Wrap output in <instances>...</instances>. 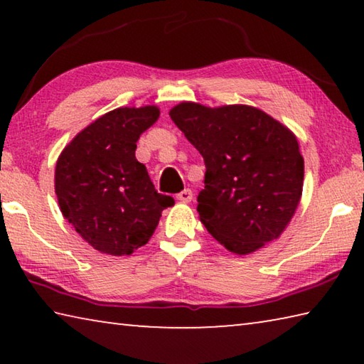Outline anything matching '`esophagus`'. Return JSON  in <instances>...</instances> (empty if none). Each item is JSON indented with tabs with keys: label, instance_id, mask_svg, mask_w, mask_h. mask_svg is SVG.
<instances>
[{
	"label": "esophagus",
	"instance_id": "34e87169",
	"mask_svg": "<svg viewBox=\"0 0 364 364\" xmlns=\"http://www.w3.org/2000/svg\"><path fill=\"white\" fill-rule=\"evenodd\" d=\"M176 199L183 202V204H188V202L193 200V191H191L189 188L188 189H183L181 193L176 194Z\"/></svg>",
	"mask_w": 364,
	"mask_h": 364
}]
</instances>
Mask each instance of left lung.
I'll use <instances>...</instances> for the list:
<instances>
[{
	"label": "left lung",
	"instance_id": "obj_1",
	"mask_svg": "<svg viewBox=\"0 0 364 364\" xmlns=\"http://www.w3.org/2000/svg\"><path fill=\"white\" fill-rule=\"evenodd\" d=\"M205 164L197 212L207 231L237 255L278 239L304 188V157L295 134L263 110L234 104L181 102L170 110Z\"/></svg>",
	"mask_w": 364,
	"mask_h": 364
}]
</instances>
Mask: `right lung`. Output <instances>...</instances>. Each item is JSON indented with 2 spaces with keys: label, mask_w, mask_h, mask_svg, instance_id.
<instances>
[{
  "label": "right lung",
  "mask_w": 364,
  "mask_h": 364,
  "mask_svg": "<svg viewBox=\"0 0 364 364\" xmlns=\"http://www.w3.org/2000/svg\"><path fill=\"white\" fill-rule=\"evenodd\" d=\"M157 106L119 107L80 132L54 175L64 218L96 250L130 255L147 244L173 197L159 194L136 160V141L157 122Z\"/></svg>",
  "instance_id": "obj_1"
}]
</instances>
